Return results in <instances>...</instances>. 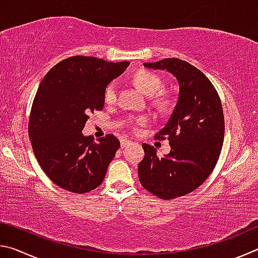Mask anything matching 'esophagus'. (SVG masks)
Returning a JSON list of instances; mask_svg holds the SVG:
<instances>
[{"label": "esophagus", "mask_w": 258, "mask_h": 258, "mask_svg": "<svg viewBox=\"0 0 258 258\" xmlns=\"http://www.w3.org/2000/svg\"><path fill=\"white\" fill-rule=\"evenodd\" d=\"M132 141H130V140H121V142H120V146H121V148H125V147H127V146H130V145H132Z\"/></svg>", "instance_id": "esophagus-1"}]
</instances>
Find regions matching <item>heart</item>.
I'll list each match as a JSON object with an SVG mask.
<instances>
[{"instance_id":"heart-1","label":"heart","mask_w":258,"mask_h":258,"mask_svg":"<svg viewBox=\"0 0 258 258\" xmlns=\"http://www.w3.org/2000/svg\"><path fill=\"white\" fill-rule=\"evenodd\" d=\"M134 83L137 84L142 92H145L149 95L155 94L156 92L161 89L163 86V81L161 78L157 75V74L149 72V71H139L134 75ZM103 100L106 103H115L117 100V83L113 81L110 82L106 86V89L103 91ZM157 102L160 104H166L167 103V98L164 97V95H159L157 97ZM148 121L146 117H138L137 119L134 120L135 127H140V126H143Z\"/></svg>"}]
</instances>
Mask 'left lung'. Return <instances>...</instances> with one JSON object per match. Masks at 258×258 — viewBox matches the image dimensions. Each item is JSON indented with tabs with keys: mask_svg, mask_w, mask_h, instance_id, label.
I'll use <instances>...</instances> for the list:
<instances>
[{
	"mask_svg": "<svg viewBox=\"0 0 258 258\" xmlns=\"http://www.w3.org/2000/svg\"><path fill=\"white\" fill-rule=\"evenodd\" d=\"M143 66L173 74L180 92L167 124L155 137L167 138L171 152L160 158L143 143L139 180L160 199L178 198L202 185L215 167L224 141L223 108L212 82L186 61L166 58Z\"/></svg>",
	"mask_w": 258,
	"mask_h": 258,
	"instance_id": "8db88e82",
	"label": "left lung"
}]
</instances>
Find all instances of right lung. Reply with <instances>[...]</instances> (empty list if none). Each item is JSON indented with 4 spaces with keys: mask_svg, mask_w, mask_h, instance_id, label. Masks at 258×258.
<instances>
[{
    "mask_svg": "<svg viewBox=\"0 0 258 258\" xmlns=\"http://www.w3.org/2000/svg\"><path fill=\"white\" fill-rule=\"evenodd\" d=\"M128 64L75 55L56 63L40 83L28 134L38 164L62 189L85 194L103 182L120 143L112 134L94 142L82 131L91 113L102 110L106 86Z\"/></svg>",
    "mask_w": 258,
    "mask_h": 258,
    "instance_id": "1",
    "label": "right lung"
}]
</instances>
